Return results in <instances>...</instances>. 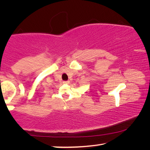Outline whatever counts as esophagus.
Returning a JSON list of instances; mask_svg holds the SVG:
<instances>
[{"label":"esophagus","mask_w":150,"mask_h":150,"mask_svg":"<svg viewBox=\"0 0 150 150\" xmlns=\"http://www.w3.org/2000/svg\"><path fill=\"white\" fill-rule=\"evenodd\" d=\"M63 83H64V84H69V81H63Z\"/></svg>","instance_id":"esophagus-1"}]
</instances>
